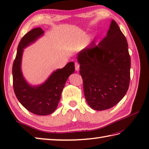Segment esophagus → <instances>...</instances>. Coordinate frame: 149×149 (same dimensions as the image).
Instances as JSON below:
<instances>
[{
    "instance_id": "esophagus-1",
    "label": "esophagus",
    "mask_w": 149,
    "mask_h": 149,
    "mask_svg": "<svg viewBox=\"0 0 149 149\" xmlns=\"http://www.w3.org/2000/svg\"><path fill=\"white\" fill-rule=\"evenodd\" d=\"M79 63H75V70L76 71H79Z\"/></svg>"
}]
</instances>
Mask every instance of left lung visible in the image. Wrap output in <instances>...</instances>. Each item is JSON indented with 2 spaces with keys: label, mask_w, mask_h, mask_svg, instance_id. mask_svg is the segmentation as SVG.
Listing matches in <instances>:
<instances>
[{
  "label": "left lung",
  "mask_w": 149,
  "mask_h": 149,
  "mask_svg": "<svg viewBox=\"0 0 149 149\" xmlns=\"http://www.w3.org/2000/svg\"><path fill=\"white\" fill-rule=\"evenodd\" d=\"M84 93L91 108L109 109L127 93L130 81L131 58L125 36L112 20L106 36L77 54Z\"/></svg>",
  "instance_id": "8db88e82"
}]
</instances>
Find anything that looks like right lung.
Here are the masks:
<instances>
[{
    "label": "right lung",
    "instance_id": "obj_1",
    "mask_svg": "<svg viewBox=\"0 0 149 149\" xmlns=\"http://www.w3.org/2000/svg\"><path fill=\"white\" fill-rule=\"evenodd\" d=\"M44 34L42 28H34L25 34L18 44L13 65V82L16 97L25 108L38 115H48L54 112L61 99L62 90L68 77L75 71L74 62L54 71L42 84L32 86L23 76L21 69L24 49Z\"/></svg>",
    "mask_w": 149,
    "mask_h": 149
}]
</instances>
